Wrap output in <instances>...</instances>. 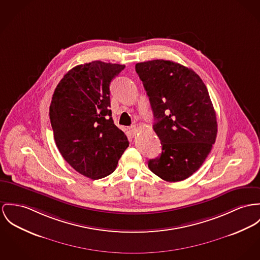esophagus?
Returning <instances> with one entry per match:
<instances>
[{"label": "esophagus", "mask_w": 260, "mask_h": 260, "mask_svg": "<svg viewBox=\"0 0 260 260\" xmlns=\"http://www.w3.org/2000/svg\"><path fill=\"white\" fill-rule=\"evenodd\" d=\"M129 128H131V132L133 133V135H136V133H137V129H138L137 125H132Z\"/></svg>", "instance_id": "1"}]
</instances>
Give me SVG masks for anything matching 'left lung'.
<instances>
[{"label":"left lung","mask_w":260,"mask_h":260,"mask_svg":"<svg viewBox=\"0 0 260 260\" xmlns=\"http://www.w3.org/2000/svg\"><path fill=\"white\" fill-rule=\"evenodd\" d=\"M149 98L159 138V157L148 161L161 179L178 182L196 172L216 141L218 123L200 76L179 63L155 59L136 64Z\"/></svg>","instance_id":"8db88e82"}]
</instances>
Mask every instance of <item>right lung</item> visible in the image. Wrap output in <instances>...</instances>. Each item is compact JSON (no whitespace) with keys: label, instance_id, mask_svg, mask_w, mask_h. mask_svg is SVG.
<instances>
[{"label":"right lung","instance_id":"1","mask_svg":"<svg viewBox=\"0 0 260 260\" xmlns=\"http://www.w3.org/2000/svg\"><path fill=\"white\" fill-rule=\"evenodd\" d=\"M124 67L99 60L77 65L52 96L49 118L56 146L77 172L91 179L113 173L128 146L110 110V84Z\"/></svg>","mask_w":260,"mask_h":260}]
</instances>
